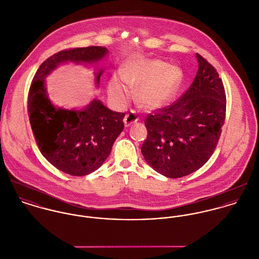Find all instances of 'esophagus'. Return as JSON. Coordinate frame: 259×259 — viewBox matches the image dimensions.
Returning <instances> with one entry per match:
<instances>
[{"mask_svg": "<svg viewBox=\"0 0 259 259\" xmlns=\"http://www.w3.org/2000/svg\"><path fill=\"white\" fill-rule=\"evenodd\" d=\"M138 120H139V117L135 112H130V113L125 114V116L123 118V122H124L125 126H130L131 124L137 122Z\"/></svg>", "mask_w": 259, "mask_h": 259, "instance_id": "1", "label": "esophagus"}]
</instances>
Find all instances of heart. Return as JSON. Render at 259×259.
<instances>
[{
	"label": "heart",
	"mask_w": 259,
	"mask_h": 259,
	"mask_svg": "<svg viewBox=\"0 0 259 259\" xmlns=\"http://www.w3.org/2000/svg\"><path fill=\"white\" fill-rule=\"evenodd\" d=\"M183 78V71L177 66L158 59L136 56L125 61L120 75H111L108 93L111 101L122 105L130 99L132 88L139 85L137 103L146 110H156L174 99Z\"/></svg>",
	"instance_id": "1"
}]
</instances>
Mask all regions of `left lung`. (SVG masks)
<instances>
[{
	"mask_svg": "<svg viewBox=\"0 0 259 259\" xmlns=\"http://www.w3.org/2000/svg\"><path fill=\"white\" fill-rule=\"evenodd\" d=\"M198 71L184 96L149 113L142 153L158 174L178 179L199 169L217 148L225 119L226 99L217 70L196 54Z\"/></svg>",
	"mask_w": 259,
	"mask_h": 259,
	"instance_id": "obj_1",
	"label": "left lung"
}]
</instances>
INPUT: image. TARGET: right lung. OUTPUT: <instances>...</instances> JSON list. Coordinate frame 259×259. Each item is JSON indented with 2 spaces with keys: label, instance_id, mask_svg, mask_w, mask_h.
<instances>
[{
  "label": "right lung",
  "instance_id": "obj_1",
  "mask_svg": "<svg viewBox=\"0 0 259 259\" xmlns=\"http://www.w3.org/2000/svg\"><path fill=\"white\" fill-rule=\"evenodd\" d=\"M108 54L105 47L61 51L39 66L30 88L28 111L38 149L50 163L71 176H87L102 166L124 127V113L111 111L97 99L80 110L56 107L46 77L62 64H97ZM103 73V69L95 73L97 87Z\"/></svg>",
  "mask_w": 259,
  "mask_h": 259
}]
</instances>
